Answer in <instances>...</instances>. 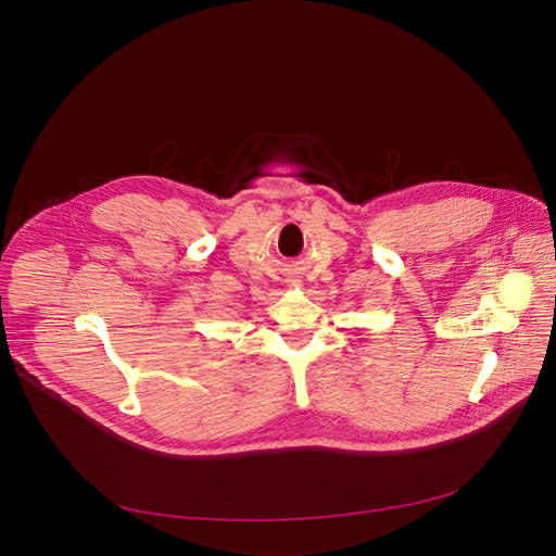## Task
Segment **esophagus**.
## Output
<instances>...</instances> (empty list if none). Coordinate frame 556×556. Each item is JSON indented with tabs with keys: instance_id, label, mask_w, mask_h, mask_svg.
Returning <instances> with one entry per match:
<instances>
[{
	"instance_id": "esophagus-1",
	"label": "esophagus",
	"mask_w": 556,
	"mask_h": 556,
	"mask_svg": "<svg viewBox=\"0 0 556 556\" xmlns=\"http://www.w3.org/2000/svg\"><path fill=\"white\" fill-rule=\"evenodd\" d=\"M290 286L298 288V286H302V283H300V279H292V281H290Z\"/></svg>"
}]
</instances>
